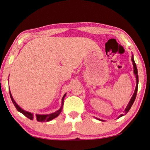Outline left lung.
Instances as JSON below:
<instances>
[{
	"mask_svg": "<svg viewBox=\"0 0 150 150\" xmlns=\"http://www.w3.org/2000/svg\"><path fill=\"white\" fill-rule=\"evenodd\" d=\"M132 64H133L134 73V75H135V76H136V88H135V91H134V93L133 96H132V98L130 99V100H129L128 104H127V105L126 108V109H125V110H124V114L120 115V116H118V117H117V118H119V117L123 116L124 115L126 114L127 113L129 112V109L131 108L132 104H134V102L135 101V99H136V94H137V88H138L139 80H138V74H137V69L136 63H135V61H134V55L133 54L132 55ZM96 118L98 119V120H100V121L104 122V120H100L99 118H97V117H96Z\"/></svg>",
	"mask_w": 150,
	"mask_h": 150,
	"instance_id": "left-lung-1",
	"label": "left lung"
}]
</instances>
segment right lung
I'll use <instances>...</instances> for the list:
<instances>
[{
  "label": "right lung",
  "instance_id": "add662e5",
  "mask_svg": "<svg viewBox=\"0 0 150 150\" xmlns=\"http://www.w3.org/2000/svg\"><path fill=\"white\" fill-rule=\"evenodd\" d=\"M9 93H10V96H11L12 102H13V104L14 105V106L16 107V110H18L19 112L22 113L23 115H24L26 117H27L28 118H29L31 120H33L34 118H36L38 122H40L50 121V120L54 119L55 117H56L57 116H58L59 115H60V114L62 110V108H63V105H64V98L66 95V94H65L63 96L62 99V105H61L60 108L58 110H57L56 112L52 113V114H36L35 116H34V114H33V113L27 112V111H26V110H24L23 109H22L21 108L16 104V102L14 101V100L13 98V96H12L11 93V91H9Z\"/></svg>",
  "mask_w": 150,
  "mask_h": 150
}]
</instances>
